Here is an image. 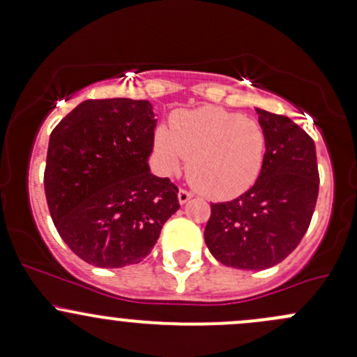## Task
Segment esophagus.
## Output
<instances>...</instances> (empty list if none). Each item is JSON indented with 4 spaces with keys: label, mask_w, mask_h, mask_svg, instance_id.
<instances>
[{
    "label": "esophagus",
    "mask_w": 357,
    "mask_h": 357,
    "mask_svg": "<svg viewBox=\"0 0 357 357\" xmlns=\"http://www.w3.org/2000/svg\"><path fill=\"white\" fill-rule=\"evenodd\" d=\"M193 197V195L190 193L188 190H179V193H178V200H179V204H186V202L190 200V198Z\"/></svg>",
    "instance_id": "obj_1"
}]
</instances>
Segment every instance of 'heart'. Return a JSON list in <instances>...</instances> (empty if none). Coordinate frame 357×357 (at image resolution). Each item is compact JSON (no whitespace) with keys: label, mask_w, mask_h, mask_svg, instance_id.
Masks as SVG:
<instances>
[{"label":"heart","mask_w":357,"mask_h":357,"mask_svg":"<svg viewBox=\"0 0 357 357\" xmlns=\"http://www.w3.org/2000/svg\"><path fill=\"white\" fill-rule=\"evenodd\" d=\"M155 150L167 172L188 159L190 183L204 197L227 200L257 183L267 153V135L260 121L215 106L179 111L171 128L155 131Z\"/></svg>","instance_id":"obj_1"}]
</instances>
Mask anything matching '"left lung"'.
<instances>
[{
  "label": "left lung",
  "mask_w": 357,
  "mask_h": 357,
  "mask_svg": "<svg viewBox=\"0 0 357 357\" xmlns=\"http://www.w3.org/2000/svg\"><path fill=\"white\" fill-rule=\"evenodd\" d=\"M267 153L257 183L241 197L210 205L205 243L226 267L265 270L287 258L310 227L318 198L317 149L301 126L257 109Z\"/></svg>",
  "instance_id": "8db88e82"
}]
</instances>
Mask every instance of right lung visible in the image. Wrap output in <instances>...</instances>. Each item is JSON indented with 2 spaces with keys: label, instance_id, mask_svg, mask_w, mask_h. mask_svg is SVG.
<instances>
[{
  "label": "right lung",
  "instance_id": "add662e5",
  "mask_svg": "<svg viewBox=\"0 0 357 357\" xmlns=\"http://www.w3.org/2000/svg\"><path fill=\"white\" fill-rule=\"evenodd\" d=\"M149 100L89 99L52 130L44 191L63 241L93 267L140 264L179 208L178 186L150 172Z\"/></svg>",
  "mask_w": 357,
  "mask_h": 357
}]
</instances>
